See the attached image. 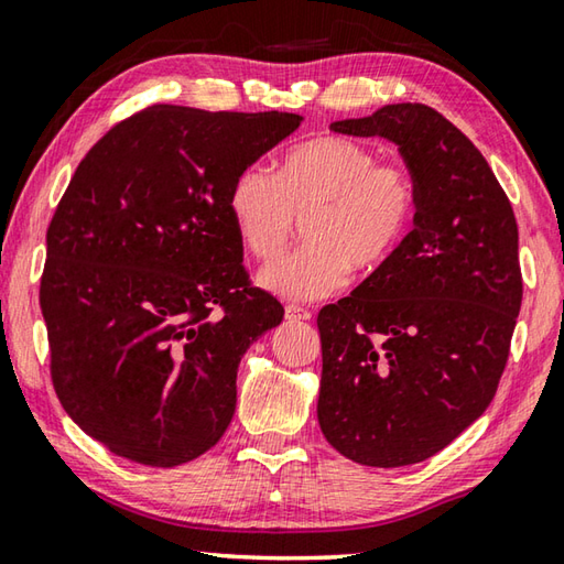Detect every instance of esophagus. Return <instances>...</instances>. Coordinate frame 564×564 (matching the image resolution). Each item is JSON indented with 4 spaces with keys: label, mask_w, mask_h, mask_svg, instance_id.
<instances>
[{
    "label": "esophagus",
    "mask_w": 564,
    "mask_h": 564,
    "mask_svg": "<svg viewBox=\"0 0 564 564\" xmlns=\"http://www.w3.org/2000/svg\"><path fill=\"white\" fill-rule=\"evenodd\" d=\"M284 316L290 318V322H306V318H312L310 310H304V306H300V304H286Z\"/></svg>",
    "instance_id": "esophagus-1"
}]
</instances>
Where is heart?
Segmentation results:
<instances>
[{
    "label": "heart",
    "instance_id": "heart-1",
    "mask_svg": "<svg viewBox=\"0 0 564 564\" xmlns=\"http://www.w3.org/2000/svg\"><path fill=\"white\" fill-rule=\"evenodd\" d=\"M232 228L252 258L272 260L304 220L306 246L264 264L260 284L292 302L341 290L350 270L386 268L417 216V182L402 162H378L370 147L341 134L294 144L278 176L250 164L230 186Z\"/></svg>",
    "mask_w": 564,
    "mask_h": 564
}]
</instances>
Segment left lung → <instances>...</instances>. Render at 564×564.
I'll use <instances>...</instances> for the list:
<instances>
[{
	"label": "left lung",
	"instance_id": "obj_1",
	"mask_svg": "<svg viewBox=\"0 0 564 564\" xmlns=\"http://www.w3.org/2000/svg\"><path fill=\"white\" fill-rule=\"evenodd\" d=\"M332 130L398 144L417 182L400 250L316 318L318 427L346 459L395 469L442 452L494 400L523 300L518 226L481 152L427 105Z\"/></svg>",
	"mask_w": 564,
	"mask_h": 564
}]
</instances>
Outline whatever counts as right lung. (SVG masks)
<instances>
[{"label":"right lung","instance_id":"1","mask_svg":"<svg viewBox=\"0 0 564 564\" xmlns=\"http://www.w3.org/2000/svg\"><path fill=\"white\" fill-rule=\"evenodd\" d=\"M300 124L152 105L73 174L39 294L51 378L70 420L122 459L169 469L228 430L240 358L284 316L248 282L230 186Z\"/></svg>","mask_w":564,"mask_h":564}]
</instances>
